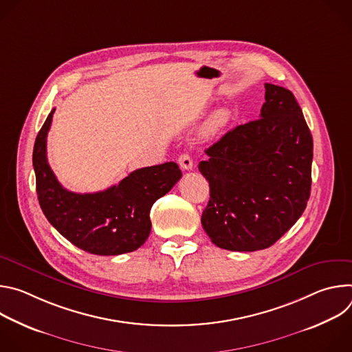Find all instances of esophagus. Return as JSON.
I'll return each mask as SVG.
<instances>
[{
    "label": "esophagus",
    "mask_w": 352,
    "mask_h": 352,
    "mask_svg": "<svg viewBox=\"0 0 352 352\" xmlns=\"http://www.w3.org/2000/svg\"><path fill=\"white\" fill-rule=\"evenodd\" d=\"M178 163H179L182 170H192L193 168V162H192L190 156L186 155V153H184L178 157Z\"/></svg>",
    "instance_id": "esophagus-1"
}]
</instances>
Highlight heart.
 Returning a JSON list of instances; mask_svg holds the SVG:
<instances>
[{
    "instance_id": "1",
    "label": "heart",
    "mask_w": 352,
    "mask_h": 352,
    "mask_svg": "<svg viewBox=\"0 0 352 352\" xmlns=\"http://www.w3.org/2000/svg\"><path fill=\"white\" fill-rule=\"evenodd\" d=\"M228 121H230V111H227V110H224V109L216 111V113L209 118V121H208L206 125H205V129H204L205 135H213V133H216V132L220 131L223 126H226V125L228 124Z\"/></svg>"
}]
</instances>
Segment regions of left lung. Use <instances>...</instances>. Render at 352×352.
Instances as JSON below:
<instances>
[{
    "mask_svg": "<svg viewBox=\"0 0 352 352\" xmlns=\"http://www.w3.org/2000/svg\"><path fill=\"white\" fill-rule=\"evenodd\" d=\"M265 89L261 118L228 131L199 163L210 185L200 221L227 250L272 246L304 213L311 195L314 140L302 110L288 89Z\"/></svg>",
    "mask_w": 352,
    "mask_h": 352,
    "instance_id": "obj_1",
    "label": "left lung"
}]
</instances>
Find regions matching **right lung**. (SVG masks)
<instances>
[{
	"mask_svg": "<svg viewBox=\"0 0 352 352\" xmlns=\"http://www.w3.org/2000/svg\"><path fill=\"white\" fill-rule=\"evenodd\" d=\"M54 111L48 114L33 148L36 192L44 216L85 252L111 256L136 250L152 230L153 204L182 177L178 164L139 168L102 192H71L58 182L47 162V133Z\"/></svg>",
	"mask_w": 352,
	"mask_h": 352,
	"instance_id": "1",
	"label": "right lung"
}]
</instances>
